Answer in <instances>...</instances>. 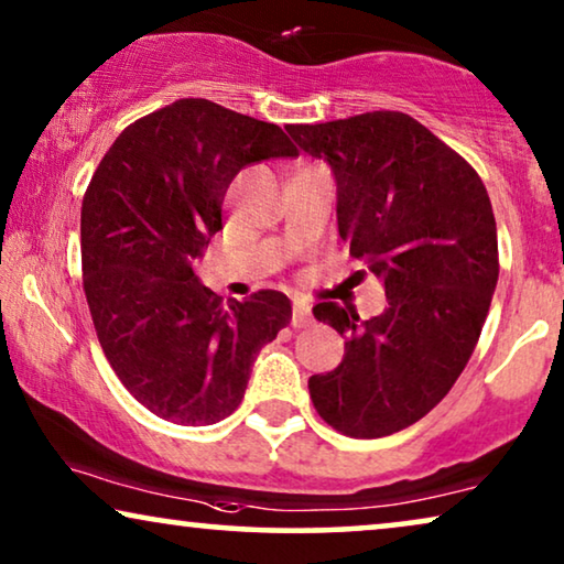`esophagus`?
Segmentation results:
<instances>
[{
    "mask_svg": "<svg viewBox=\"0 0 564 564\" xmlns=\"http://www.w3.org/2000/svg\"><path fill=\"white\" fill-rule=\"evenodd\" d=\"M311 323H313L311 305L303 303V300H295V305H292V326L303 328V326H311Z\"/></svg>",
    "mask_w": 564,
    "mask_h": 564,
    "instance_id": "obj_1",
    "label": "esophagus"
}]
</instances>
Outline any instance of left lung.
Masks as SVG:
<instances>
[{"instance_id": "left-lung-1", "label": "left lung", "mask_w": 564, "mask_h": 564, "mask_svg": "<svg viewBox=\"0 0 564 564\" xmlns=\"http://www.w3.org/2000/svg\"><path fill=\"white\" fill-rule=\"evenodd\" d=\"M288 133L330 166L338 236L388 297L369 321L336 303L313 307L346 344L341 365L313 375L307 390L341 434L390 436L442 403L480 338L498 282L488 189L405 112L290 126Z\"/></svg>"}]
</instances>
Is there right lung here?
I'll return each mask as SVG.
<instances>
[{"label":"right lung","mask_w":564,"mask_h":564,"mask_svg":"<svg viewBox=\"0 0 564 564\" xmlns=\"http://www.w3.org/2000/svg\"><path fill=\"white\" fill-rule=\"evenodd\" d=\"M297 156L280 126L210 99H176L118 135L82 203V272L97 338L143 408L210 426L241 403L261 346L292 318L288 295L220 303L195 274L243 166Z\"/></svg>","instance_id":"obj_1"}]
</instances>
